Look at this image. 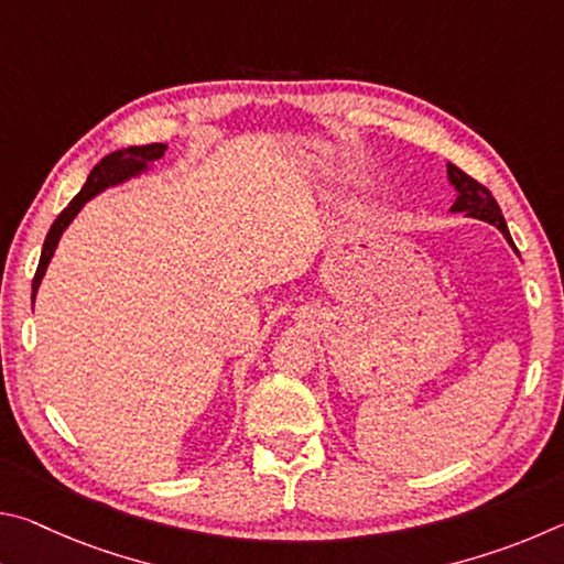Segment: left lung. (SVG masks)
Returning <instances> with one entry per match:
<instances>
[{
  "label": "left lung",
  "instance_id": "8db88e82",
  "mask_svg": "<svg viewBox=\"0 0 564 564\" xmlns=\"http://www.w3.org/2000/svg\"><path fill=\"white\" fill-rule=\"evenodd\" d=\"M447 181H451V186L455 191V202L451 206V214H465L470 218H480V221L492 224L505 236V241L512 246V251L518 253V248H514L512 238H510L508 224H505V218H502L500 206L492 198L490 191L482 184H477L475 178H470L465 171H460L453 164H447Z\"/></svg>",
  "mask_w": 564,
  "mask_h": 564
}]
</instances>
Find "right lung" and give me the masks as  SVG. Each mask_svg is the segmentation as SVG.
Instances as JSON below:
<instances>
[{
    "instance_id": "1",
    "label": "right lung",
    "mask_w": 564,
    "mask_h": 564,
    "mask_svg": "<svg viewBox=\"0 0 564 564\" xmlns=\"http://www.w3.org/2000/svg\"><path fill=\"white\" fill-rule=\"evenodd\" d=\"M164 151H166V144H147V147L119 149V151H113V154L104 156L99 164L91 169L87 184H84L79 194L72 198L69 206H66L64 212L56 216V221L52 224L50 234H46V241H44V248H42V259H40V265H36V273H34V281H32V301L36 299V291H40L44 273H46V269H50V263L54 259V251H56V246H59L62 234L66 231V228H69L74 218L79 216L84 204L91 202L94 196H99L101 191L121 186L131 178H139L141 174H147V171L154 169V161L164 156Z\"/></svg>"
}]
</instances>
